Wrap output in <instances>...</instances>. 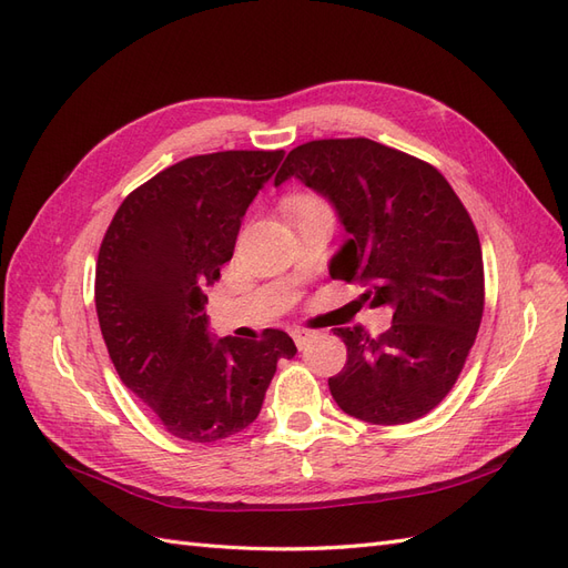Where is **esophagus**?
<instances>
[{"mask_svg": "<svg viewBox=\"0 0 568 568\" xmlns=\"http://www.w3.org/2000/svg\"><path fill=\"white\" fill-rule=\"evenodd\" d=\"M291 336H294L296 346L303 351V348L307 346V341L313 338V332H307V329H294V332H291Z\"/></svg>", "mask_w": 568, "mask_h": 568, "instance_id": "1", "label": "esophagus"}]
</instances>
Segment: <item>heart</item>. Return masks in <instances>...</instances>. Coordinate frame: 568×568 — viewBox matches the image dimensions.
Listing matches in <instances>:
<instances>
[{
  "label": "heart",
  "instance_id": "obj_1",
  "mask_svg": "<svg viewBox=\"0 0 568 568\" xmlns=\"http://www.w3.org/2000/svg\"><path fill=\"white\" fill-rule=\"evenodd\" d=\"M317 201H322V199H317L315 194H294V196H288V199L284 201V209H286V211H294V209H301V205L317 203Z\"/></svg>",
  "mask_w": 568,
  "mask_h": 568
}]
</instances>
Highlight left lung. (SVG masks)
Here are the masks:
<instances>
[{"label": "left lung", "mask_w": 568, "mask_h": 568, "mask_svg": "<svg viewBox=\"0 0 568 568\" xmlns=\"http://www.w3.org/2000/svg\"><path fill=\"white\" fill-rule=\"evenodd\" d=\"M298 178L329 199L351 234L332 277L388 305L379 336L336 329L346 365L329 379L336 405L369 424H409L455 386L484 317V255L474 222L438 170L367 136L288 151L274 184Z\"/></svg>", "instance_id": "left-lung-1"}]
</instances>
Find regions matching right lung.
<instances>
[{
  "label": "right lung",
  "mask_w": 568,
  "mask_h": 568,
  "mask_svg": "<svg viewBox=\"0 0 568 568\" xmlns=\"http://www.w3.org/2000/svg\"><path fill=\"white\" fill-rule=\"evenodd\" d=\"M282 159V149L184 159L130 192L101 242L94 303L111 363L182 440L215 443L253 424L277 363L296 355L282 329L261 341L205 329V288Z\"/></svg>",
  "instance_id": "right-lung-1"
}]
</instances>
